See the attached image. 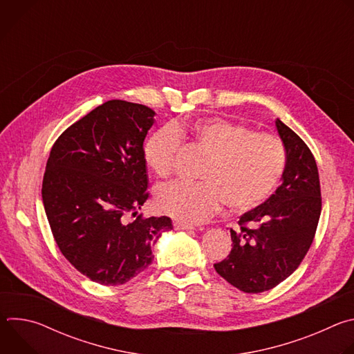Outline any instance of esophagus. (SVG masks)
Wrapping results in <instances>:
<instances>
[{
    "instance_id": "esophagus-1",
    "label": "esophagus",
    "mask_w": 354,
    "mask_h": 354,
    "mask_svg": "<svg viewBox=\"0 0 354 354\" xmlns=\"http://www.w3.org/2000/svg\"><path fill=\"white\" fill-rule=\"evenodd\" d=\"M174 228L175 230H193L194 227L193 225H190V224H186V223H182V221H176V223H174Z\"/></svg>"
}]
</instances>
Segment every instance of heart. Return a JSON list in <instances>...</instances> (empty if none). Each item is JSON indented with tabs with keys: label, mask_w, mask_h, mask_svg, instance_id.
Returning <instances> with one entry per match:
<instances>
[{
	"label": "heart",
	"mask_w": 354,
	"mask_h": 354,
	"mask_svg": "<svg viewBox=\"0 0 354 354\" xmlns=\"http://www.w3.org/2000/svg\"><path fill=\"white\" fill-rule=\"evenodd\" d=\"M182 136H190L209 156L200 172L203 182H174L157 192L158 210L182 223L207 220L223 201L238 213L261 206L277 187L287 165L286 145L279 136L224 119H206L187 129L165 126L147 140L144 157L158 176L174 172Z\"/></svg>",
	"instance_id": "obj_1"
}]
</instances>
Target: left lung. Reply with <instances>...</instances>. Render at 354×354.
Listing matches in <instances>:
<instances>
[{"label": "left lung", "instance_id": "obj_1", "mask_svg": "<svg viewBox=\"0 0 354 354\" xmlns=\"http://www.w3.org/2000/svg\"><path fill=\"white\" fill-rule=\"evenodd\" d=\"M286 145L283 183L265 203L241 216L231 228L232 249L216 272L243 292H263L286 280L306 258L318 227L322 198L319 174L308 145L281 120Z\"/></svg>", "mask_w": 354, "mask_h": 354}]
</instances>
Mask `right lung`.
<instances>
[{
	"label": "right lung",
	"instance_id": "add662e5",
	"mask_svg": "<svg viewBox=\"0 0 354 354\" xmlns=\"http://www.w3.org/2000/svg\"><path fill=\"white\" fill-rule=\"evenodd\" d=\"M154 115L108 100L62 133L46 164L41 197L56 243L102 286L124 284L148 268L154 243L172 230L169 217L137 214L148 198L142 144Z\"/></svg>",
	"mask_w": 354,
	"mask_h": 354
}]
</instances>
